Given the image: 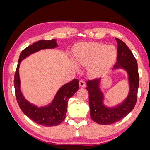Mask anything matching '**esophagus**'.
Wrapping results in <instances>:
<instances>
[{
	"label": "esophagus",
	"instance_id": "obj_1",
	"mask_svg": "<svg viewBox=\"0 0 150 150\" xmlns=\"http://www.w3.org/2000/svg\"><path fill=\"white\" fill-rule=\"evenodd\" d=\"M85 85H86L85 82L82 79L80 80V81H79V86H80V87H85Z\"/></svg>",
	"mask_w": 150,
	"mask_h": 150
}]
</instances>
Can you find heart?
Returning <instances> with one entry per match:
<instances>
[{
    "label": "heart",
    "mask_w": 150,
    "mask_h": 150,
    "mask_svg": "<svg viewBox=\"0 0 150 150\" xmlns=\"http://www.w3.org/2000/svg\"><path fill=\"white\" fill-rule=\"evenodd\" d=\"M117 50L112 46H105L98 43H89L80 46L76 51L77 60L81 63L90 65L89 71L92 74L105 72L114 63Z\"/></svg>",
    "instance_id": "b5f03b06"
}]
</instances>
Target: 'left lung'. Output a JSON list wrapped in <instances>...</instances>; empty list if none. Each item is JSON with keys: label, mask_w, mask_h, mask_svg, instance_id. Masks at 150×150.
Wrapping results in <instances>:
<instances>
[{"label": "left lung", "mask_w": 150, "mask_h": 150, "mask_svg": "<svg viewBox=\"0 0 150 150\" xmlns=\"http://www.w3.org/2000/svg\"><path fill=\"white\" fill-rule=\"evenodd\" d=\"M117 42V57L114 68L122 67L128 74L130 92L126 100L115 108L104 106L103 95L99 88V79L89 80L86 89L89 92L90 116L97 124L108 125L114 124L130 113L134 108L137 100L139 84L137 61L132 52L124 42L116 38Z\"/></svg>", "instance_id": "obj_1"}]
</instances>
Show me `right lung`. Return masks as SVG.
<instances>
[{
  "label": "right lung",
  "instance_id": "1",
  "mask_svg": "<svg viewBox=\"0 0 150 150\" xmlns=\"http://www.w3.org/2000/svg\"><path fill=\"white\" fill-rule=\"evenodd\" d=\"M57 46L56 40H40L22 51L14 76V87L16 100L22 111L37 124L44 126H54L60 124L64 120L67 112V102L69 98L79 89V80L74 79L65 84L59 90L54 100L45 107H37L26 101L20 89L19 65L24 58L41 49L53 48Z\"/></svg>",
  "mask_w": 150,
  "mask_h": 150
}]
</instances>
